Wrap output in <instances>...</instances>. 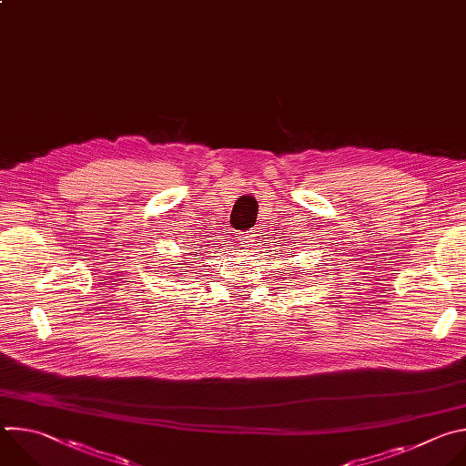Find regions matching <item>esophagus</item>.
<instances>
[{
    "mask_svg": "<svg viewBox=\"0 0 466 466\" xmlns=\"http://www.w3.org/2000/svg\"><path fill=\"white\" fill-rule=\"evenodd\" d=\"M239 241H241V245H243V247H247V248H252V247L256 245V241H258V234H256V230H248V232H243V234L239 236Z\"/></svg>",
    "mask_w": 466,
    "mask_h": 466,
    "instance_id": "1",
    "label": "esophagus"
}]
</instances>
